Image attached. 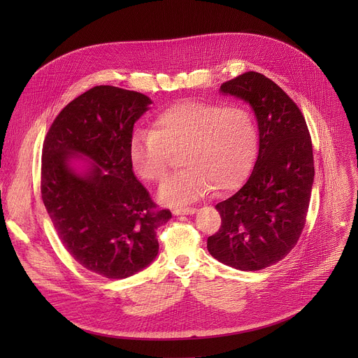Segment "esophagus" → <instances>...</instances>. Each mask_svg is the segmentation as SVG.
<instances>
[{
  "label": "esophagus",
  "instance_id": "1",
  "mask_svg": "<svg viewBox=\"0 0 358 358\" xmlns=\"http://www.w3.org/2000/svg\"><path fill=\"white\" fill-rule=\"evenodd\" d=\"M196 210L192 208V207H187V208H174L173 210V214L174 215H191V214H195Z\"/></svg>",
  "mask_w": 358,
  "mask_h": 358
}]
</instances>
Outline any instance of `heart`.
Instances as JSON below:
<instances>
[{
	"label": "heart",
	"mask_w": 358,
	"mask_h": 358,
	"mask_svg": "<svg viewBox=\"0 0 358 358\" xmlns=\"http://www.w3.org/2000/svg\"><path fill=\"white\" fill-rule=\"evenodd\" d=\"M258 150V127L243 105L181 101L157 115L151 131H137L130 163L148 182L162 181L180 152L184 167L167 178L157 199L169 207L187 206L213 188L228 191L249 171Z\"/></svg>",
	"instance_id": "b5f03b06"
}]
</instances>
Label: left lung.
<instances>
[{"label":"left lung","instance_id":"obj_1","mask_svg":"<svg viewBox=\"0 0 358 358\" xmlns=\"http://www.w3.org/2000/svg\"><path fill=\"white\" fill-rule=\"evenodd\" d=\"M220 90L250 105L259 151L242 188L215 206L222 222L207 248L224 265L261 271L282 261L304 228L315 180L312 138L294 101L265 75L245 72Z\"/></svg>","mask_w":358,"mask_h":358}]
</instances>
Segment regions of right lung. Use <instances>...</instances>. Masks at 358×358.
Segmentation results:
<instances>
[{
    "label": "right lung",
    "instance_id": "add662e5",
    "mask_svg": "<svg viewBox=\"0 0 358 358\" xmlns=\"http://www.w3.org/2000/svg\"><path fill=\"white\" fill-rule=\"evenodd\" d=\"M151 103L138 92L94 86L62 109L43 141L41 192L50 221L73 259L108 279L155 261L156 231L171 218L156 210L129 156L134 123Z\"/></svg>",
    "mask_w": 358,
    "mask_h": 358
}]
</instances>
